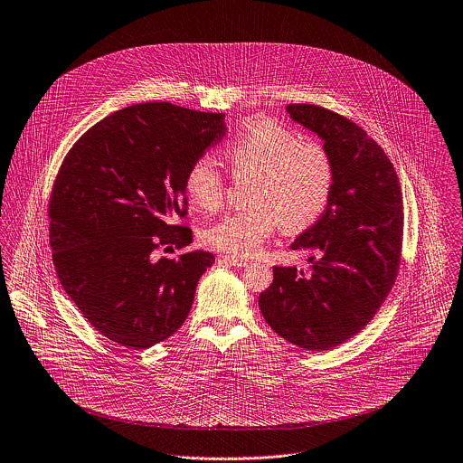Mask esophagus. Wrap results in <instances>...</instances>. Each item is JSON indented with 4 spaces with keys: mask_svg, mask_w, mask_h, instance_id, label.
Here are the masks:
<instances>
[{
    "mask_svg": "<svg viewBox=\"0 0 463 463\" xmlns=\"http://www.w3.org/2000/svg\"><path fill=\"white\" fill-rule=\"evenodd\" d=\"M222 261H223V263H227V265H232V267H249V265H250L247 260L234 258V256H223V258H222Z\"/></svg>",
    "mask_w": 463,
    "mask_h": 463,
    "instance_id": "esophagus-1",
    "label": "esophagus"
}]
</instances>
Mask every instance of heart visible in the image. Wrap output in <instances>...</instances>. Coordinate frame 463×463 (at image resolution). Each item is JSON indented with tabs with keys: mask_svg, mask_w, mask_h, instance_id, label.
<instances>
[{
	"mask_svg": "<svg viewBox=\"0 0 463 463\" xmlns=\"http://www.w3.org/2000/svg\"><path fill=\"white\" fill-rule=\"evenodd\" d=\"M225 157L236 179H254L250 207L231 213L203 231V241L211 249L250 258L279 225L286 232H298L315 223L329 203L335 165L327 148L317 141H302L278 121L249 125L227 143ZM185 193L205 211L223 203L225 181L213 157L202 156L189 166Z\"/></svg>",
	"mask_w": 463,
	"mask_h": 463,
	"instance_id": "obj_1",
	"label": "heart"
}]
</instances>
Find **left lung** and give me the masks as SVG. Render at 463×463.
I'll list each match as a JSON object with an SVG mask.
<instances>
[{"label": "left lung", "instance_id": "8db88e82", "mask_svg": "<svg viewBox=\"0 0 463 463\" xmlns=\"http://www.w3.org/2000/svg\"><path fill=\"white\" fill-rule=\"evenodd\" d=\"M286 110L324 141L335 184L322 216L291 243V250L307 254L309 267H274L260 307L289 344L327 351L358 335L393 288L402 193L393 165L362 127L311 103H289Z\"/></svg>", "mask_w": 463, "mask_h": 463}]
</instances>
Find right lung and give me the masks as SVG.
I'll return each mask as SVG.
<instances>
[{"instance_id": "right-lung-1", "label": "right lung", "mask_w": 463, "mask_h": 463, "mask_svg": "<svg viewBox=\"0 0 463 463\" xmlns=\"http://www.w3.org/2000/svg\"><path fill=\"white\" fill-rule=\"evenodd\" d=\"M225 114L137 103L93 125L64 157L48 216L59 280L105 338L139 351L184 324L211 252L191 243L185 174L225 134Z\"/></svg>"}]
</instances>
